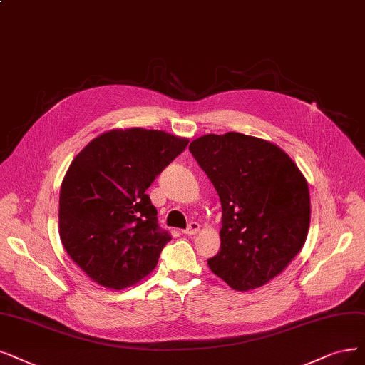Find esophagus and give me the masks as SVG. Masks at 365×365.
I'll use <instances>...</instances> for the list:
<instances>
[{"label": "esophagus", "instance_id": "esophagus-1", "mask_svg": "<svg viewBox=\"0 0 365 365\" xmlns=\"http://www.w3.org/2000/svg\"><path fill=\"white\" fill-rule=\"evenodd\" d=\"M198 232H200V224L198 222H191L190 225H187V228L183 233L187 235V236H192V235H197Z\"/></svg>", "mask_w": 365, "mask_h": 365}]
</instances>
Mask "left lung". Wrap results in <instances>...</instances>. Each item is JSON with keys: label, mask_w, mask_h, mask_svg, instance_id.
Masks as SVG:
<instances>
[{"label": "left lung", "mask_w": 365, "mask_h": 365, "mask_svg": "<svg viewBox=\"0 0 365 365\" xmlns=\"http://www.w3.org/2000/svg\"><path fill=\"white\" fill-rule=\"evenodd\" d=\"M190 152L217 190L221 248L210 271L239 292L262 287L296 257L309 228L304 174L277 144L239 132L207 133Z\"/></svg>", "instance_id": "left-lung-1"}]
</instances>
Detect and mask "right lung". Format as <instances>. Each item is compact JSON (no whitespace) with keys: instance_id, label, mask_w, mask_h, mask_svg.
I'll return each mask as SVG.
<instances>
[{"instance_id":"add662e5","label":"right lung","mask_w":365,"mask_h":365,"mask_svg":"<svg viewBox=\"0 0 365 365\" xmlns=\"http://www.w3.org/2000/svg\"><path fill=\"white\" fill-rule=\"evenodd\" d=\"M187 143L164 130L113 129L91 140L67 168L60 190V239L99 286L126 289L156 267L171 237L159 230L145 191Z\"/></svg>"}]
</instances>
